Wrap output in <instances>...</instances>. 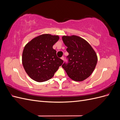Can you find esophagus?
Segmentation results:
<instances>
[{
	"label": "esophagus",
	"instance_id": "obj_1",
	"mask_svg": "<svg viewBox=\"0 0 120 120\" xmlns=\"http://www.w3.org/2000/svg\"><path fill=\"white\" fill-rule=\"evenodd\" d=\"M61 59L62 60L64 61V56H62V57H61Z\"/></svg>",
	"mask_w": 120,
	"mask_h": 120
}]
</instances>
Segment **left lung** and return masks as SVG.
<instances>
[{"mask_svg": "<svg viewBox=\"0 0 120 120\" xmlns=\"http://www.w3.org/2000/svg\"><path fill=\"white\" fill-rule=\"evenodd\" d=\"M68 52V64L62 67L71 79L81 82L89 78L95 70L98 57L95 50L86 40L77 35L62 37Z\"/></svg>", "mask_w": 120, "mask_h": 120, "instance_id": "1", "label": "left lung"}]
</instances>
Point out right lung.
I'll return each mask as SVG.
<instances>
[{"mask_svg": "<svg viewBox=\"0 0 120 120\" xmlns=\"http://www.w3.org/2000/svg\"><path fill=\"white\" fill-rule=\"evenodd\" d=\"M58 35L43 34L25 45L22 56L24 70L31 79L43 82L52 78L64 61L56 56L52 46L59 41Z\"/></svg>", "mask_w": 120, "mask_h": 120, "instance_id": "add662e5", "label": "right lung"}]
</instances>
